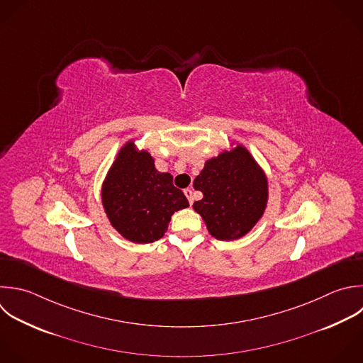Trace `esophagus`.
Segmentation results:
<instances>
[{
  "instance_id": "1",
  "label": "esophagus",
  "mask_w": 363,
  "mask_h": 363,
  "mask_svg": "<svg viewBox=\"0 0 363 363\" xmlns=\"http://www.w3.org/2000/svg\"><path fill=\"white\" fill-rule=\"evenodd\" d=\"M184 194H186L189 203L193 204V190L191 189H184Z\"/></svg>"
}]
</instances>
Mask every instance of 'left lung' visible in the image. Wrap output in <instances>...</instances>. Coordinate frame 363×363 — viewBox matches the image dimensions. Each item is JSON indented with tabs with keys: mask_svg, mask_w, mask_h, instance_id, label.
I'll list each match as a JSON object with an SVG mask.
<instances>
[{
	"mask_svg": "<svg viewBox=\"0 0 363 363\" xmlns=\"http://www.w3.org/2000/svg\"><path fill=\"white\" fill-rule=\"evenodd\" d=\"M193 187L203 193L193 208L208 233L221 241L248 234L261 220L268 203V179L262 167L237 142L228 150L206 160Z\"/></svg>",
	"mask_w": 363,
	"mask_h": 363,
	"instance_id": "left-lung-1",
	"label": "left lung"
}]
</instances>
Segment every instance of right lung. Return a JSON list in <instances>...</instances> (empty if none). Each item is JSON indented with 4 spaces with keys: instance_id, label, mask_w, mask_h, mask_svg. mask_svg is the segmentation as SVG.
Returning <instances> with one entry per match:
<instances>
[{
    "instance_id": "add662e5",
    "label": "right lung",
    "mask_w": 363,
    "mask_h": 363,
    "mask_svg": "<svg viewBox=\"0 0 363 363\" xmlns=\"http://www.w3.org/2000/svg\"><path fill=\"white\" fill-rule=\"evenodd\" d=\"M102 206L111 225L126 240L153 242L164 235L172 216L189 207L170 173L155 167V159L128 140L109 167L101 190Z\"/></svg>"
}]
</instances>
